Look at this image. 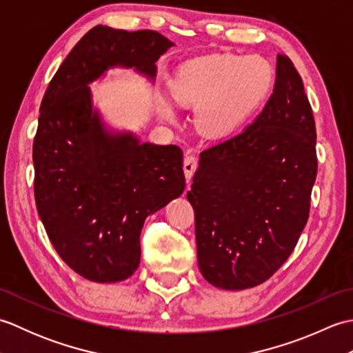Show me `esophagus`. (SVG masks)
Masks as SVG:
<instances>
[{
  "label": "esophagus",
  "mask_w": 353,
  "mask_h": 353,
  "mask_svg": "<svg viewBox=\"0 0 353 353\" xmlns=\"http://www.w3.org/2000/svg\"><path fill=\"white\" fill-rule=\"evenodd\" d=\"M197 170V157L194 156H186L183 159V172H185V177H186V182H191L194 171Z\"/></svg>",
  "instance_id": "1"
}]
</instances>
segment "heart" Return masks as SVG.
<instances>
[{"mask_svg": "<svg viewBox=\"0 0 353 353\" xmlns=\"http://www.w3.org/2000/svg\"><path fill=\"white\" fill-rule=\"evenodd\" d=\"M274 70L261 56L219 52L183 63L171 80V99L182 106H196L194 119L208 137L219 138L235 130L272 92ZM157 114L167 123L176 121L172 104L156 100Z\"/></svg>", "mask_w": 353, "mask_h": 353, "instance_id": "b5f03b06", "label": "heart"}]
</instances>
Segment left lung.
<instances>
[{
    "instance_id": "8db88e82",
    "label": "left lung",
    "mask_w": 353,
    "mask_h": 353,
    "mask_svg": "<svg viewBox=\"0 0 353 353\" xmlns=\"http://www.w3.org/2000/svg\"><path fill=\"white\" fill-rule=\"evenodd\" d=\"M316 138L302 77L277 54L264 109L236 137L200 153L186 192L200 273L214 287H256L294 250L317 176Z\"/></svg>"
}]
</instances>
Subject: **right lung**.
<instances>
[{
	"mask_svg": "<svg viewBox=\"0 0 353 353\" xmlns=\"http://www.w3.org/2000/svg\"><path fill=\"white\" fill-rule=\"evenodd\" d=\"M171 47L152 30L97 26L42 99L33 144L36 208L59 256L92 282L114 283L137 272L145 219L181 196L185 176L181 148L112 129L89 85L114 68L154 81L156 62Z\"/></svg>",
	"mask_w": 353,
	"mask_h": 353,
	"instance_id": "add662e5",
	"label": "right lung"
}]
</instances>
